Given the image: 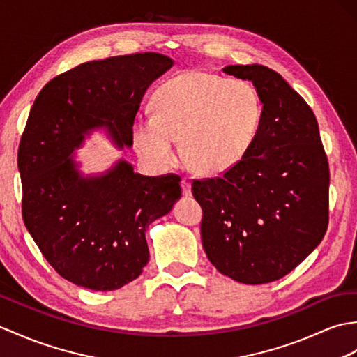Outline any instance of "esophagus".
<instances>
[{
	"label": "esophagus",
	"instance_id": "34e87169",
	"mask_svg": "<svg viewBox=\"0 0 357 357\" xmlns=\"http://www.w3.org/2000/svg\"><path fill=\"white\" fill-rule=\"evenodd\" d=\"M181 187H182V195L192 196V182H190L188 178H182Z\"/></svg>",
	"mask_w": 357,
	"mask_h": 357
}]
</instances>
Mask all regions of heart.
<instances>
[{
	"mask_svg": "<svg viewBox=\"0 0 357 357\" xmlns=\"http://www.w3.org/2000/svg\"><path fill=\"white\" fill-rule=\"evenodd\" d=\"M153 114L132 121V141L146 162L173 167L182 139L185 162L204 175L233 167L251 147L261 120V100L246 80L187 71L153 94Z\"/></svg>",
	"mask_w": 357,
	"mask_h": 357,
	"instance_id": "b5f03b06",
	"label": "heart"
}]
</instances>
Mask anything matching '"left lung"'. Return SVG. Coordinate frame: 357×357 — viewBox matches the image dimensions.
Returning <instances> with one entry per match:
<instances>
[{
    "label": "left lung",
    "mask_w": 357,
    "mask_h": 357,
    "mask_svg": "<svg viewBox=\"0 0 357 357\" xmlns=\"http://www.w3.org/2000/svg\"><path fill=\"white\" fill-rule=\"evenodd\" d=\"M263 103L251 147L220 178L195 179L208 260L238 283L264 284L294 271L328 225V161L310 106L263 65H228Z\"/></svg>",
    "instance_id": "left-lung-1"
}]
</instances>
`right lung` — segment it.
<instances>
[{
	"label": "right lung",
	"instance_id": "right-lung-1",
	"mask_svg": "<svg viewBox=\"0 0 357 357\" xmlns=\"http://www.w3.org/2000/svg\"><path fill=\"white\" fill-rule=\"evenodd\" d=\"M172 65L160 53L85 62L50 80L31 106L18 149L22 219L47 261L74 284L115 291L139 277L147 227L181 197L173 173L143 176L120 160L84 176L68 158L93 128L130 147L141 98Z\"/></svg>",
	"mask_w": 357,
	"mask_h": 357
}]
</instances>
